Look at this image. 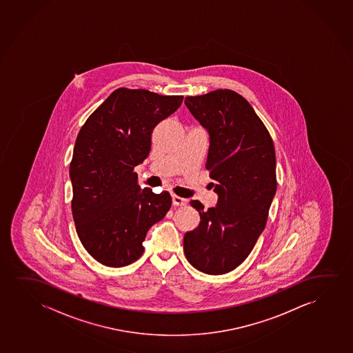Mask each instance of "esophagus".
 I'll return each mask as SVG.
<instances>
[{
  "label": "esophagus",
  "mask_w": 353,
  "mask_h": 353,
  "mask_svg": "<svg viewBox=\"0 0 353 353\" xmlns=\"http://www.w3.org/2000/svg\"><path fill=\"white\" fill-rule=\"evenodd\" d=\"M172 201H173V204L174 205H185V204H188V199H185L183 197H179L176 194H172Z\"/></svg>",
  "instance_id": "esophagus-1"
}]
</instances>
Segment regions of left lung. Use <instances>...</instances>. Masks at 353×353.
<instances>
[{
    "instance_id": "obj_1",
    "label": "left lung",
    "mask_w": 353,
    "mask_h": 353,
    "mask_svg": "<svg viewBox=\"0 0 353 353\" xmlns=\"http://www.w3.org/2000/svg\"><path fill=\"white\" fill-rule=\"evenodd\" d=\"M185 104L209 132L205 168L219 201L208 210L191 201L201 222L183 236V252L202 273H230L249 256L267 223L277 186L273 139L251 104L233 90L188 96Z\"/></svg>"
}]
</instances>
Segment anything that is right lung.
<instances>
[{
    "label": "right lung",
    "instance_id": "obj_1",
    "mask_svg": "<svg viewBox=\"0 0 353 353\" xmlns=\"http://www.w3.org/2000/svg\"><path fill=\"white\" fill-rule=\"evenodd\" d=\"M183 99L120 88L80 128L70 165L72 215L85 250L103 265L136 262L148 230L170 209V193L141 190L134 167L150 152L152 130Z\"/></svg>",
    "mask_w": 353,
    "mask_h": 353
}]
</instances>
